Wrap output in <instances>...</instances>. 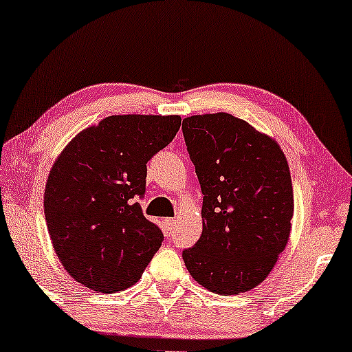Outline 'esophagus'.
Returning a JSON list of instances; mask_svg holds the SVG:
<instances>
[{
  "label": "esophagus",
  "instance_id": "1",
  "mask_svg": "<svg viewBox=\"0 0 352 352\" xmlns=\"http://www.w3.org/2000/svg\"><path fill=\"white\" fill-rule=\"evenodd\" d=\"M165 226H166V229L168 230H173L176 228V219H173V218H166L165 219Z\"/></svg>",
  "mask_w": 352,
  "mask_h": 352
}]
</instances>
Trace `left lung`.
<instances>
[{
	"label": "left lung",
	"instance_id": "left-lung-1",
	"mask_svg": "<svg viewBox=\"0 0 352 352\" xmlns=\"http://www.w3.org/2000/svg\"><path fill=\"white\" fill-rule=\"evenodd\" d=\"M182 133L204 194L201 235L182 252L187 271L218 295L252 290L290 239L295 201L285 153L226 112L187 117Z\"/></svg>",
	"mask_w": 352,
	"mask_h": 352
}]
</instances>
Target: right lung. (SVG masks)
Masks as SVG:
<instances>
[{
    "mask_svg": "<svg viewBox=\"0 0 352 352\" xmlns=\"http://www.w3.org/2000/svg\"><path fill=\"white\" fill-rule=\"evenodd\" d=\"M179 115H112L80 131L45 189L52 248L76 282L115 293L141 278L163 242L142 214L147 162L179 131Z\"/></svg>",
    "mask_w": 352,
    "mask_h": 352,
    "instance_id": "obj_1",
    "label": "right lung"
}]
</instances>
